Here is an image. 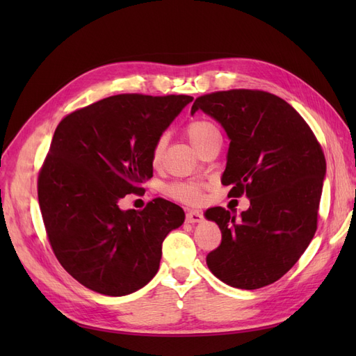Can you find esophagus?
Listing matches in <instances>:
<instances>
[{
    "mask_svg": "<svg viewBox=\"0 0 356 356\" xmlns=\"http://www.w3.org/2000/svg\"><path fill=\"white\" fill-rule=\"evenodd\" d=\"M186 217H187L188 222H200L203 220V213L199 211H195V209H190V211H187Z\"/></svg>",
    "mask_w": 356,
    "mask_h": 356,
    "instance_id": "1",
    "label": "esophagus"
}]
</instances>
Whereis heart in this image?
<instances>
[{
	"label": "heart",
	"instance_id": "heart-1",
	"mask_svg": "<svg viewBox=\"0 0 356 356\" xmlns=\"http://www.w3.org/2000/svg\"><path fill=\"white\" fill-rule=\"evenodd\" d=\"M186 135L191 141V144L196 148H200L208 139L218 136V129L215 127L213 123L204 120V118H193L187 124H186ZM166 148V141L163 136H160L156 139V143L152 148V161L154 165H157L159 161L163 157ZM203 188L204 186L202 182L197 181H181V182H174L166 188L168 196L172 199L179 200L182 203H188V204H196L200 203L203 199Z\"/></svg>",
	"mask_w": 356,
	"mask_h": 356
}]
</instances>
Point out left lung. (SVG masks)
<instances>
[{
    "label": "left lung",
    "instance_id": "1",
    "mask_svg": "<svg viewBox=\"0 0 356 356\" xmlns=\"http://www.w3.org/2000/svg\"><path fill=\"white\" fill-rule=\"evenodd\" d=\"M230 138L222 184L246 195L242 220L221 207L204 217L218 224L221 243L207 255L209 270L234 288L257 289L281 279L303 255L318 227L325 156L293 106L264 90L232 89L196 98Z\"/></svg>",
    "mask_w": 356,
    "mask_h": 356
}]
</instances>
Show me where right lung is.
<instances>
[{"label":"right lung","instance_id":"obj_1","mask_svg":"<svg viewBox=\"0 0 356 356\" xmlns=\"http://www.w3.org/2000/svg\"><path fill=\"white\" fill-rule=\"evenodd\" d=\"M193 101L187 95H114L65 115L38 174L50 246L81 285L105 296L135 293L159 270L161 243L184 211L161 197L122 211L153 177L156 139Z\"/></svg>","mask_w":356,"mask_h":356}]
</instances>
